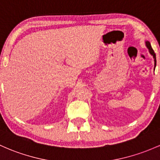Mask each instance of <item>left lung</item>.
<instances>
[{
	"label": "left lung",
	"mask_w": 160,
	"mask_h": 160,
	"mask_svg": "<svg viewBox=\"0 0 160 160\" xmlns=\"http://www.w3.org/2000/svg\"><path fill=\"white\" fill-rule=\"evenodd\" d=\"M145 42H146V46L147 47V48L149 49V52H150V53L152 55V57H153V58H154V66L156 67V65H157V60H156V54L154 53V51L152 50V47H151V45H150V42L146 41ZM154 70H155V68H154Z\"/></svg>",
	"instance_id": "left-lung-1"
}]
</instances>
